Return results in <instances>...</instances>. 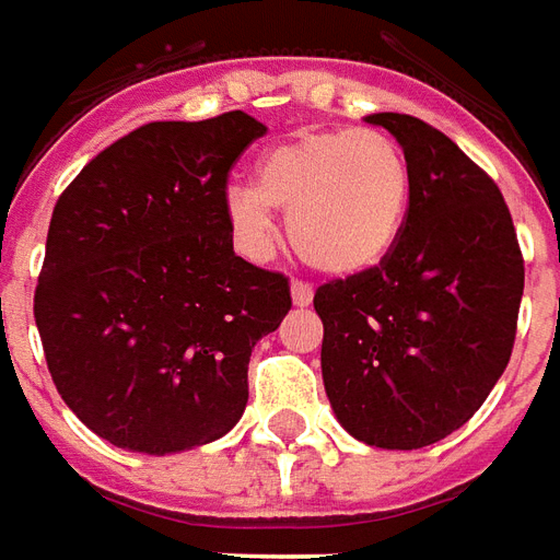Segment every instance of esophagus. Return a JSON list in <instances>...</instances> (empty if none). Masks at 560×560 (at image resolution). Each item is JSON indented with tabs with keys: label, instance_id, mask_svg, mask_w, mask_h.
I'll use <instances>...</instances> for the list:
<instances>
[{
	"label": "esophagus",
	"instance_id": "1",
	"mask_svg": "<svg viewBox=\"0 0 560 560\" xmlns=\"http://www.w3.org/2000/svg\"><path fill=\"white\" fill-rule=\"evenodd\" d=\"M313 301V285L304 283V280H292V304L295 307H307Z\"/></svg>",
	"mask_w": 560,
	"mask_h": 560
}]
</instances>
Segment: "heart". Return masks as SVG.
Listing matches in <instances>:
<instances>
[{
  "instance_id": "obj_1",
  "label": "heart",
  "mask_w": 560,
  "mask_h": 560,
  "mask_svg": "<svg viewBox=\"0 0 560 560\" xmlns=\"http://www.w3.org/2000/svg\"><path fill=\"white\" fill-rule=\"evenodd\" d=\"M411 202L406 151L382 130H310L259 161V182H232L223 196L241 250L268 259L275 208L289 211V241L334 277L373 271L397 247Z\"/></svg>"
}]
</instances>
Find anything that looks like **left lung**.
<instances>
[{
    "label": "left lung",
    "mask_w": 560,
    "mask_h": 560,
    "mask_svg": "<svg viewBox=\"0 0 560 560\" xmlns=\"http://www.w3.org/2000/svg\"><path fill=\"white\" fill-rule=\"evenodd\" d=\"M411 170L397 247L364 275L319 285L322 378L358 442L418 451L471 418L516 340L525 265L498 185L451 137L373 113Z\"/></svg>",
    "instance_id": "8db88e82"
}]
</instances>
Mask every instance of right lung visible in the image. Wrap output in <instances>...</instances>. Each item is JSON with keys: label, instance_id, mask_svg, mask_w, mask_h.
Masks as SVG:
<instances>
[{"label": "right lung", "instance_id": "1", "mask_svg": "<svg viewBox=\"0 0 560 560\" xmlns=\"http://www.w3.org/2000/svg\"><path fill=\"white\" fill-rule=\"evenodd\" d=\"M241 109L151 121L83 166L52 208L35 289L56 390L133 453L194 451L247 406V364L289 280L232 250L226 175L265 133Z\"/></svg>", "mask_w": 560, "mask_h": 560}]
</instances>
